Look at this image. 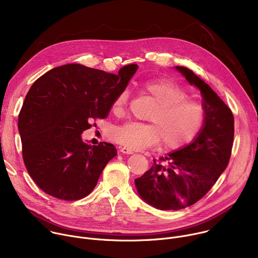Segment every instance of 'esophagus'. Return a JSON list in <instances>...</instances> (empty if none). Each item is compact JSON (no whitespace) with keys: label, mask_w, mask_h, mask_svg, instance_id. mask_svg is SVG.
I'll return each mask as SVG.
<instances>
[{"label":"esophagus","mask_w":258,"mask_h":258,"mask_svg":"<svg viewBox=\"0 0 258 258\" xmlns=\"http://www.w3.org/2000/svg\"><path fill=\"white\" fill-rule=\"evenodd\" d=\"M119 151H120L121 153H124V154H133V153H134L133 150L126 148V147H119Z\"/></svg>","instance_id":"1"}]
</instances>
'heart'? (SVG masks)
I'll use <instances>...</instances> for the list:
<instances>
[{"label": "heart", "instance_id": "heart-1", "mask_svg": "<svg viewBox=\"0 0 258 258\" xmlns=\"http://www.w3.org/2000/svg\"><path fill=\"white\" fill-rule=\"evenodd\" d=\"M142 91L151 97L156 107L149 115L153 123L125 122L111 131V139L132 150H143L160 142L166 149H178L190 143L205 120L204 106L189 98V93L169 80H150L141 84ZM127 91L120 92L113 101L112 111L124 113Z\"/></svg>", "mask_w": 258, "mask_h": 258}]
</instances>
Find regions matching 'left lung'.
<instances>
[{
    "mask_svg": "<svg viewBox=\"0 0 258 258\" xmlns=\"http://www.w3.org/2000/svg\"><path fill=\"white\" fill-rule=\"evenodd\" d=\"M175 68L201 91L205 120L193 143L154 159L152 167L135 179L143 200L161 210L186 208L203 198L227 168L234 143L231 109L192 70Z\"/></svg>",
    "mask_w": 258,
    "mask_h": 258,
    "instance_id": "obj_1",
    "label": "left lung"
}]
</instances>
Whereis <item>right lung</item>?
<instances>
[{"label": "right lung", "mask_w": 258, "mask_h": 258, "mask_svg": "<svg viewBox=\"0 0 258 258\" xmlns=\"http://www.w3.org/2000/svg\"><path fill=\"white\" fill-rule=\"evenodd\" d=\"M137 69V64H128L112 75L66 64L33 83L20 110L18 128L25 167L45 193L76 201L94 190L117 151L105 142L90 146L81 134L107 116Z\"/></svg>", "instance_id": "right-lung-1"}]
</instances>
